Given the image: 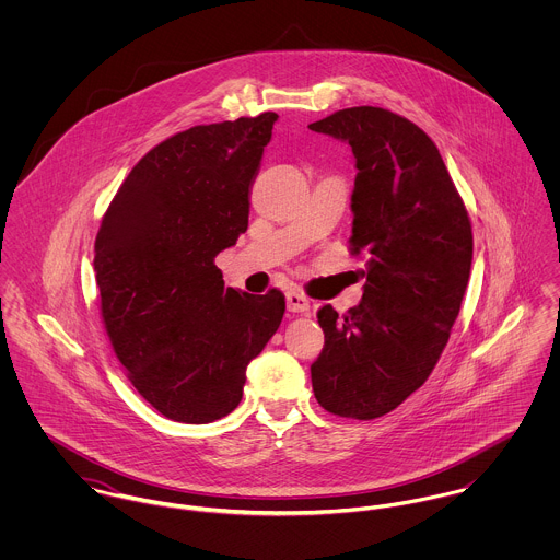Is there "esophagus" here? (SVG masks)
Here are the masks:
<instances>
[{
	"label": "esophagus",
	"mask_w": 560,
	"mask_h": 560,
	"mask_svg": "<svg viewBox=\"0 0 560 560\" xmlns=\"http://www.w3.org/2000/svg\"><path fill=\"white\" fill-rule=\"evenodd\" d=\"M287 308L291 313H308L311 311V302L302 291H289L287 293Z\"/></svg>",
	"instance_id": "esophagus-1"
}]
</instances>
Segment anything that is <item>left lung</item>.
Instances as JSON below:
<instances>
[{"mask_svg": "<svg viewBox=\"0 0 560 560\" xmlns=\"http://www.w3.org/2000/svg\"><path fill=\"white\" fill-rule=\"evenodd\" d=\"M355 158L351 256L366 258L358 306L325 304V334L311 366L329 413L380 418L435 369L459 315L472 267V224L433 140L384 107H347L308 125Z\"/></svg>", "mask_w": 560, "mask_h": 560, "instance_id": "obj_1", "label": "left lung"}]
</instances>
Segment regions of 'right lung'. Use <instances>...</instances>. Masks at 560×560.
Instances as JSON below:
<instances>
[{
  "label": "right lung",
  "instance_id": "right-lung-1",
  "mask_svg": "<svg viewBox=\"0 0 560 560\" xmlns=\"http://www.w3.org/2000/svg\"><path fill=\"white\" fill-rule=\"evenodd\" d=\"M278 114L196 125L133 165L94 241L101 319L129 382L160 413L205 424L243 397L284 295L224 289L215 256L247 231L249 187Z\"/></svg>",
  "mask_w": 560,
  "mask_h": 560
}]
</instances>
